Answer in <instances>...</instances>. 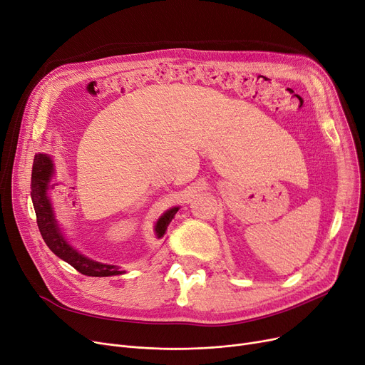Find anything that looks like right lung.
Masks as SVG:
<instances>
[{
    "label": "right lung",
    "instance_id": "obj_1",
    "mask_svg": "<svg viewBox=\"0 0 365 365\" xmlns=\"http://www.w3.org/2000/svg\"><path fill=\"white\" fill-rule=\"evenodd\" d=\"M53 173V163L46 154H37L34 158L32 165V175H31V187H32V203L34 210L37 215V224L40 233L50 248L51 252H55L59 258L68 264H71L77 272L88 274V276H113L121 274L123 272L118 270L117 266L111 264H102L93 259L78 254L74 248L68 245V242L62 237L61 230L58 227V222L55 220L53 211H51L50 202L46 196V185L48 178ZM178 207H172L168 212H165L158 224H155V233L159 237H163L169 222L175 217Z\"/></svg>",
    "mask_w": 365,
    "mask_h": 365
}]
</instances>
